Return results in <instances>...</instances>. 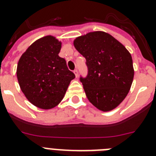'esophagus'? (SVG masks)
Returning a JSON list of instances; mask_svg holds the SVG:
<instances>
[{
  "instance_id": "obj_1",
  "label": "esophagus",
  "mask_w": 156,
  "mask_h": 156,
  "mask_svg": "<svg viewBox=\"0 0 156 156\" xmlns=\"http://www.w3.org/2000/svg\"><path fill=\"white\" fill-rule=\"evenodd\" d=\"M74 75H75L76 78H78V70H74Z\"/></svg>"
}]
</instances>
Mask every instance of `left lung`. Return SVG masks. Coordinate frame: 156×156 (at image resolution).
<instances>
[{"mask_svg":"<svg viewBox=\"0 0 156 156\" xmlns=\"http://www.w3.org/2000/svg\"><path fill=\"white\" fill-rule=\"evenodd\" d=\"M74 46L86 59L88 75L80 80L90 102L103 112L116 108L133 83L131 54L113 36L101 31L78 36Z\"/></svg>","mask_w":156,"mask_h":156,"instance_id":"left-lung-1","label":"left lung"}]
</instances>
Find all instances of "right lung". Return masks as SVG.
<instances>
[{"label":"right lung","instance_id":"obj_1","mask_svg":"<svg viewBox=\"0 0 156 156\" xmlns=\"http://www.w3.org/2000/svg\"><path fill=\"white\" fill-rule=\"evenodd\" d=\"M62 42L46 36L36 40L20 58L16 76L27 100L42 109L57 106L75 78L66 60L58 56Z\"/></svg>","mask_w":156,"mask_h":156}]
</instances>
